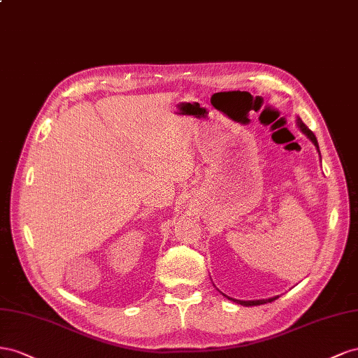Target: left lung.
Masks as SVG:
<instances>
[{
	"label": "left lung",
	"mask_w": 358,
	"mask_h": 358,
	"mask_svg": "<svg viewBox=\"0 0 358 358\" xmlns=\"http://www.w3.org/2000/svg\"><path fill=\"white\" fill-rule=\"evenodd\" d=\"M297 122H299V127L301 129V131H304L306 135H308V138L313 142V144L316 145V148H318V141H316V136L313 135V131L304 124V122L301 121V118H299L297 120ZM232 300V299H231ZM275 300V297H273V299H268V300H255V301H241V300H234V301H237L238 304H241V306H259V304H265V303H271V301H274Z\"/></svg>",
	"instance_id": "1"
}]
</instances>
